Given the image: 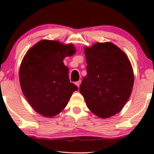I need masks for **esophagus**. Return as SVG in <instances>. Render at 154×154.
<instances>
[{
    "label": "esophagus",
    "mask_w": 154,
    "mask_h": 154,
    "mask_svg": "<svg viewBox=\"0 0 154 154\" xmlns=\"http://www.w3.org/2000/svg\"><path fill=\"white\" fill-rule=\"evenodd\" d=\"M81 81H79L75 82V84L78 86V88H79L80 87V85H81Z\"/></svg>",
    "instance_id": "esophagus-1"
}]
</instances>
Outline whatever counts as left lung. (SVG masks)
Listing matches in <instances>:
<instances>
[{
    "label": "left lung",
    "instance_id": "left-lung-1",
    "mask_svg": "<svg viewBox=\"0 0 154 154\" xmlns=\"http://www.w3.org/2000/svg\"><path fill=\"white\" fill-rule=\"evenodd\" d=\"M87 75L80 92L94 114L104 119L119 113L131 94L134 74L126 54L113 43L86 48Z\"/></svg>",
    "mask_w": 154,
    "mask_h": 154
}]
</instances>
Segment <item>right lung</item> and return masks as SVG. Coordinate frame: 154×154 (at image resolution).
Listing matches in <instances>:
<instances>
[{"mask_svg":"<svg viewBox=\"0 0 154 154\" xmlns=\"http://www.w3.org/2000/svg\"><path fill=\"white\" fill-rule=\"evenodd\" d=\"M73 45L41 41L25 54L20 69L22 92L33 109L44 116L61 112L78 87L71 83L65 57L75 53Z\"/></svg>","mask_w":154,"mask_h":154,"instance_id":"right-lung-1","label":"right lung"}]
</instances>
